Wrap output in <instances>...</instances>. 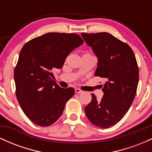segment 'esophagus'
Wrapping results in <instances>:
<instances>
[{
  "mask_svg": "<svg viewBox=\"0 0 152 152\" xmlns=\"http://www.w3.org/2000/svg\"><path fill=\"white\" fill-rule=\"evenodd\" d=\"M75 91H76V93H77V94H82L83 92V91L79 89V88H76V89H75Z\"/></svg>",
  "mask_w": 152,
  "mask_h": 152,
  "instance_id": "obj_1",
  "label": "esophagus"
}]
</instances>
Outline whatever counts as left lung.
I'll return each mask as SVG.
<instances>
[{
    "instance_id": "1",
    "label": "left lung",
    "mask_w": 152,
    "mask_h": 152,
    "mask_svg": "<svg viewBox=\"0 0 152 152\" xmlns=\"http://www.w3.org/2000/svg\"><path fill=\"white\" fill-rule=\"evenodd\" d=\"M81 35L98 58L94 75L105 79L102 100L97 101L92 94L85 113L96 126L109 128L125 116L137 93L139 69L135 55L128 44L109 33Z\"/></svg>"
}]
</instances>
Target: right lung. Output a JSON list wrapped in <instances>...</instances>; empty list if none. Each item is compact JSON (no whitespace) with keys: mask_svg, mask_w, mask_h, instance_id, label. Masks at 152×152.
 Returning <instances> with one entry per match:
<instances>
[{"mask_svg":"<svg viewBox=\"0 0 152 152\" xmlns=\"http://www.w3.org/2000/svg\"><path fill=\"white\" fill-rule=\"evenodd\" d=\"M83 43L78 34L48 33L23 46L14 70L15 94L35 124L48 126L56 121L74 96V88H61L53 81L52 71L61 69L68 55Z\"/></svg>","mask_w":152,"mask_h":152,"instance_id":"add662e5","label":"right lung"}]
</instances>
